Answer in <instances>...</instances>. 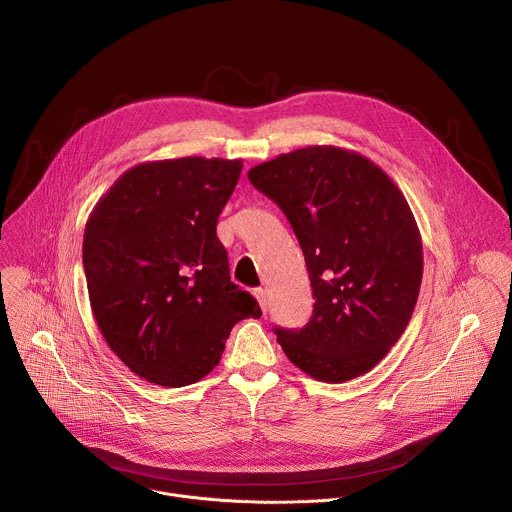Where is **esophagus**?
Segmentation results:
<instances>
[{"label":"esophagus","mask_w":512,"mask_h":512,"mask_svg":"<svg viewBox=\"0 0 512 512\" xmlns=\"http://www.w3.org/2000/svg\"><path fill=\"white\" fill-rule=\"evenodd\" d=\"M255 298L259 300L261 310H263V312H267V306H269V302H267V291H265L263 287H257V289H255Z\"/></svg>","instance_id":"obj_1"}]
</instances>
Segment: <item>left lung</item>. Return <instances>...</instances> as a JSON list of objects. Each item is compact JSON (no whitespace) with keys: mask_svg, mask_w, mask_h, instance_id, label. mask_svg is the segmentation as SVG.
I'll use <instances>...</instances> for the list:
<instances>
[{"mask_svg":"<svg viewBox=\"0 0 512 512\" xmlns=\"http://www.w3.org/2000/svg\"><path fill=\"white\" fill-rule=\"evenodd\" d=\"M247 176L287 216L316 300L302 330L275 328L285 356L324 383L369 373L405 332L421 287V235L403 192L334 145L281 154Z\"/></svg>","mask_w":512,"mask_h":512,"instance_id":"8db88e82","label":"left lung"}]
</instances>
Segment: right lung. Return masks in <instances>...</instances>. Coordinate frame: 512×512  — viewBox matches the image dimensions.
<instances>
[{"instance_id":"1","label":"right lung","mask_w":512,"mask_h":512,"mask_svg":"<svg viewBox=\"0 0 512 512\" xmlns=\"http://www.w3.org/2000/svg\"><path fill=\"white\" fill-rule=\"evenodd\" d=\"M241 160L178 158L123 172L93 208L83 265L97 326L137 377L184 387L206 377L257 300L231 281L216 237Z\"/></svg>"}]
</instances>
